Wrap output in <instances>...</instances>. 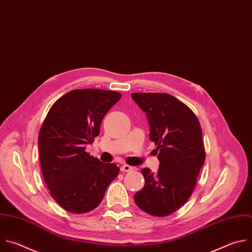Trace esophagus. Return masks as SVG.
Returning <instances> with one entry per match:
<instances>
[{
	"label": "esophagus",
	"instance_id": "obj_1",
	"mask_svg": "<svg viewBox=\"0 0 252 252\" xmlns=\"http://www.w3.org/2000/svg\"><path fill=\"white\" fill-rule=\"evenodd\" d=\"M120 170H121L122 172H130V171L134 170V167H131V166H129V165H123V166L120 168Z\"/></svg>",
	"mask_w": 252,
	"mask_h": 252
}]
</instances>
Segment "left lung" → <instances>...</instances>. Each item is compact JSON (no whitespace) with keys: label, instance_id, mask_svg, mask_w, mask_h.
I'll use <instances>...</instances> for the list:
<instances>
[{"label":"left lung","instance_id":"1","mask_svg":"<svg viewBox=\"0 0 252 252\" xmlns=\"http://www.w3.org/2000/svg\"><path fill=\"white\" fill-rule=\"evenodd\" d=\"M146 112L150 140L157 146L159 169H142L145 186L134 195L145 213L166 217L184 206L190 196L202 169L206 152L203 132L194 113L167 93L131 94Z\"/></svg>","mask_w":252,"mask_h":252}]
</instances>
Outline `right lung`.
<instances>
[{
	"label": "right lung",
	"mask_w": 252,
	"mask_h": 252,
	"mask_svg": "<svg viewBox=\"0 0 252 252\" xmlns=\"http://www.w3.org/2000/svg\"><path fill=\"white\" fill-rule=\"evenodd\" d=\"M121 94L103 89H75L49 109L38 134L42 176L50 194L65 211L88 213L99 206L118 176L115 164L85 152L100 132L105 114Z\"/></svg>",
	"instance_id": "right-lung-1"
}]
</instances>
